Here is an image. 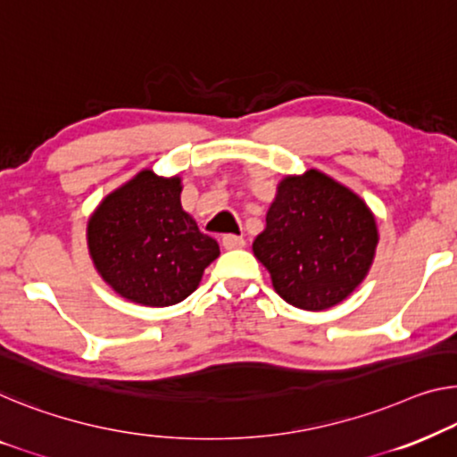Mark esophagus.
<instances>
[{
    "instance_id": "obj_1",
    "label": "esophagus",
    "mask_w": 457,
    "mask_h": 457,
    "mask_svg": "<svg viewBox=\"0 0 457 457\" xmlns=\"http://www.w3.org/2000/svg\"><path fill=\"white\" fill-rule=\"evenodd\" d=\"M221 244H223V248H226V250H237V248H242L246 242H244L242 236L226 234L221 237Z\"/></svg>"
}]
</instances>
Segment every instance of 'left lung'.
Instances as JSON below:
<instances>
[{
    "instance_id": "obj_1",
    "label": "left lung",
    "mask_w": 457,
    "mask_h": 457,
    "mask_svg": "<svg viewBox=\"0 0 457 457\" xmlns=\"http://www.w3.org/2000/svg\"><path fill=\"white\" fill-rule=\"evenodd\" d=\"M379 242L376 215L349 187L312 168L285 176L252 252L272 287L299 310L335 308L370 272Z\"/></svg>"
}]
</instances>
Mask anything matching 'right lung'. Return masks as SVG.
Listing matches in <instances>:
<instances>
[{"label":"right lung","instance_id":"1","mask_svg":"<svg viewBox=\"0 0 457 457\" xmlns=\"http://www.w3.org/2000/svg\"><path fill=\"white\" fill-rule=\"evenodd\" d=\"M180 176L141 170L100 201L87 220V252L108 287L145 308L180 303L220 256L182 209Z\"/></svg>","mask_w":457,"mask_h":457}]
</instances>
